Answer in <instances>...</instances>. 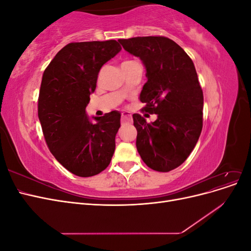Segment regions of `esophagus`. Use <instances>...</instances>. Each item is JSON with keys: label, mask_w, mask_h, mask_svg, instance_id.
Instances as JSON below:
<instances>
[{"label": "esophagus", "mask_w": 251, "mask_h": 251, "mask_svg": "<svg viewBox=\"0 0 251 251\" xmlns=\"http://www.w3.org/2000/svg\"><path fill=\"white\" fill-rule=\"evenodd\" d=\"M121 121L123 123H130V121H132V114L130 112H123V114H121Z\"/></svg>", "instance_id": "1"}]
</instances>
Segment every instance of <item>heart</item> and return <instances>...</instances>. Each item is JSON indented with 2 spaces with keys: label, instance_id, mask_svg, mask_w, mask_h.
Instances as JSON below:
<instances>
[{
  "label": "heart",
  "instance_id": "b5f03b06",
  "mask_svg": "<svg viewBox=\"0 0 251 251\" xmlns=\"http://www.w3.org/2000/svg\"><path fill=\"white\" fill-rule=\"evenodd\" d=\"M125 63H128V62H125ZM125 63H124V64H125Z\"/></svg>",
  "mask_w": 251,
  "mask_h": 251
}]
</instances>
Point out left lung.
Here are the masks:
<instances>
[{"label": "left lung", "instance_id": "left-lung-1", "mask_svg": "<svg viewBox=\"0 0 251 251\" xmlns=\"http://www.w3.org/2000/svg\"><path fill=\"white\" fill-rule=\"evenodd\" d=\"M119 43L141 59L148 80L139 100L147 103L144 111L157 114L151 124L133 114L137 151L151 170L170 172L186 160L202 131L203 92L195 65L168 37L138 36Z\"/></svg>", "mask_w": 251, "mask_h": 251}]
</instances>
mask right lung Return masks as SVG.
Masks as SVG:
<instances>
[{
  "label": "right lung",
  "instance_id": "right-lung-1",
  "mask_svg": "<svg viewBox=\"0 0 251 251\" xmlns=\"http://www.w3.org/2000/svg\"><path fill=\"white\" fill-rule=\"evenodd\" d=\"M120 50L114 40L70 43L44 71L39 96L44 137L56 160L76 176L100 174L115 151L120 112L89 117L86 108L101 67Z\"/></svg>",
  "mask_w": 251,
  "mask_h": 251
}]
</instances>
